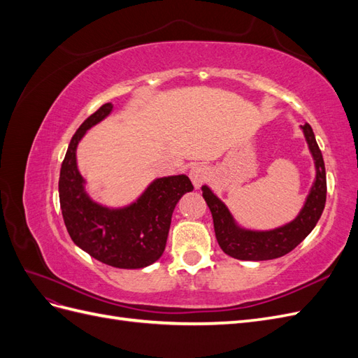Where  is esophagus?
<instances>
[{"mask_svg": "<svg viewBox=\"0 0 358 358\" xmlns=\"http://www.w3.org/2000/svg\"><path fill=\"white\" fill-rule=\"evenodd\" d=\"M209 178H210V170L208 166H204V164H197V166L191 167V170H189V179L192 182L194 188H200Z\"/></svg>", "mask_w": 358, "mask_h": 358, "instance_id": "1", "label": "esophagus"}]
</instances>
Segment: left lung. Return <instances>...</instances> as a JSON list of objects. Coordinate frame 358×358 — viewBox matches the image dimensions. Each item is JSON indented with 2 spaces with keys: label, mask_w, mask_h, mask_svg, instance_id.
<instances>
[{
  "label": "left lung",
  "mask_w": 358,
  "mask_h": 358,
  "mask_svg": "<svg viewBox=\"0 0 358 358\" xmlns=\"http://www.w3.org/2000/svg\"><path fill=\"white\" fill-rule=\"evenodd\" d=\"M300 128L315 162V180L312 183L301 210L291 222L266 231L243 229L236 222L225 203L216 197L208 185L201 187L203 199L212 212L216 241L227 255L246 259V262H264V259L279 258L291 252L300 242L305 241L321 218L327 196L326 167H324L322 154L310 125L305 124L300 125Z\"/></svg>",
  "instance_id": "obj_1"
}]
</instances>
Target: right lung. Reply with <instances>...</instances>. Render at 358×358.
<instances>
[{"mask_svg":"<svg viewBox=\"0 0 358 358\" xmlns=\"http://www.w3.org/2000/svg\"><path fill=\"white\" fill-rule=\"evenodd\" d=\"M113 110L103 104L74 133L59 173V203L71 241L99 262L117 268H142L155 263L167 243L171 215L183 194L194 189L187 175L158 178L136 201L109 208L85 189L76 150L86 131Z\"/></svg>","mask_w":358,"mask_h":358,"instance_id":"obj_1","label":"right lung"}]
</instances>
